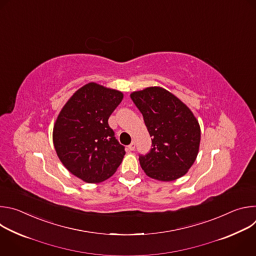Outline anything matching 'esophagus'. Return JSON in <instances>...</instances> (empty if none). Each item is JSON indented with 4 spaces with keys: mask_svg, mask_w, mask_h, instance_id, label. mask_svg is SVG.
Instances as JSON below:
<instances>
[{
    "mask_svg": "<svg viewBox=\"0 0 256 256\" xmlns=\"http://www.w3.org/2000/svg\"><path fill=\"white\" fill-rule=\"evenodd\" d=\"M128 148V150H130V151H134V148H136V142H132V144H130Z\"/></svg>",
    "mask_w": 256,
    "mask_h": 256,
    "instance_id": "1",
    "label": "esophagus"
}]
</instances>
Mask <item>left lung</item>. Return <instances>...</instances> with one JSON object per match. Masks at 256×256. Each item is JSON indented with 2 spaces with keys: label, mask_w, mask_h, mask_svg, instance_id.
<instances>
[{
  "label": "left lung",
  "mask_w": 256,
  "mask_h": 256,
  "mask_svg": "<svg viewBox=\"0 0 256 256\" xmlns=\"http://www.w3.org/2000/svg\"><path fill=\"white\" fill-rule=\"evenodd\" d=\"M152 138V149L140 156L142 169L159 181H173L188 173L200 142L198 120L178 97L154 86L130 94Z\"/></svg>",
  "instance_id": "left-lung-1"
}]
</instances>
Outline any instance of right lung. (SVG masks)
<instances>
[{"mask_svg":"<svg viewBox=\"0 0 256 256\" xmlns=\"http://www.w3.org/2000/svg\"><path fill=\"white\" fill-rule=\"evenodd\" d=\"M122 98L118 90L90 82L70 96L54 124L58 159L87 184H99L112 176L124 157V147L108 124Z\"/></svg>","mask_w":256,"mask_h":256,"instance_id":"1","label":"right lung"}]
</instances>
